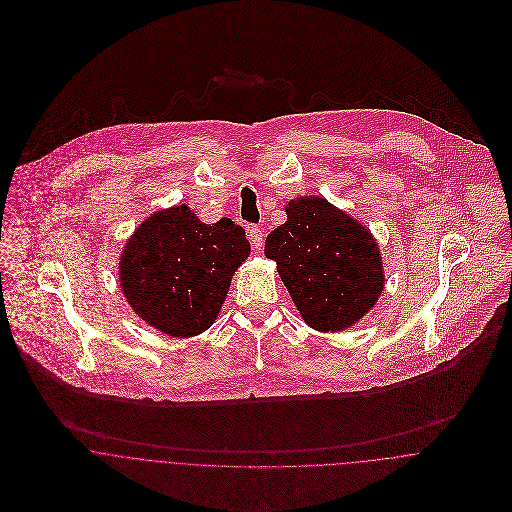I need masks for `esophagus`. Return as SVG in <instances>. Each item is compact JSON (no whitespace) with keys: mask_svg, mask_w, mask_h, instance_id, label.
I'll use <instances>...</instances> for the list:
<instances>
[{"mask_svg":"<svg viewBox=\"0 0 512 512\" xmlns=\"http://www.w3.org/2000/svg\"><path fill=\"white\" fill-rule=\"evenodd\" d=\"M248 240L256 250H260L264 246V230L260 226H250L248 228Z\"/></svg>","mask_w":512,"mask_h":512,"instance_id":"obj_1","label":"esophagus"}]
</instances>
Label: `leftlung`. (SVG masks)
<instances>
[{
  "label": "left lung",
  "mask_w": 512,
  "mask_h": 512,
  "mask_svg": "<svg viewBox=\"0 0 512 512\" xmlns=\"http://www.w3.org/2000/svg\"><path fill=\"white\" fill-rule=\"evenodd\" d=\"M288 220L266 238L303 321L337 333L372 309L384 288L378 244L361 222L323 197H299L286 205Z\"/></svg>",
  "instance_id": "8db88e82"
}]
</instances>
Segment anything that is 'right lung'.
<instances>
[{"instance_id": "1", "label": "right lung", "mask_w": 512, "mask_h": 512, "mask_svg": "<svg viewBox=\"0 0 512 512\" xmlns=\"http://www.w3.org/2000/svg\"><path fill=\"white\" fill-rule=\"evenodd\" d=\"M250 242L230 219L205 224L187 207L147 217L120 258V288L130 307L171 337H193L213 325Z\"/></svg>"}]
</instances>
